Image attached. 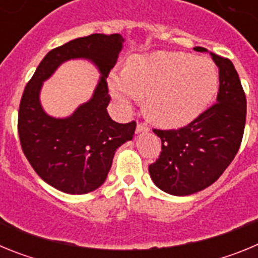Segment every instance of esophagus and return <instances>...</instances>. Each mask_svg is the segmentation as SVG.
Listing matches in <instances>:
<instances>
[{"mask_svg":"<svg viewBox=\"0 0 258 258\" xmlns=\"http://www.w3.org/2000/svg\"><path fill=\"white\" fill-rule=\"evenodd\" d=\"M137 133H143V132H149L150 131V127L147 126L146 124H143V122H138L137 124Z\"/></svg>","mask_w":258,"mask_h":258,"instance_id":"obj_1","label":"esophagus"}]
</instances>
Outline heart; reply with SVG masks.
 Instances as JSON below:
<instances>
[{
	"label": "heart",
	"mask_w": 258,
	"mask_h": 258,
	"mask_svg": "<svg viewBox=\"0 0 258 258\" xmlns=\"http://www.w3.org/2000/svg\"><path fill=\"white\" fill-rule=\"evenodd\" d=\"M109 85L125 107L146 95V112L152 121L177 127L195 120L211 104L218 92V75L206 58L156 51L132 56L125 72L112 74Z\"/></svg>",
	"instance_id": "b5f03b06"
}]
</instances>
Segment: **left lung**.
<instances>
[{"label":"left lung","mask_w":258,"mask_h":258,"mask_svg":"<svg viewBox=\"0 0 258 258\" xmlns=\"http://www.w3.org/2000/svg\"><path fill=\"white\" fill-rule=\"evenodd\" d=\"M218 67L217 102L179 129H154L161 152L150 164L160 190L186 197L211 186L234 160L245 126L247 99L231 60L211 52Z\"/></svg>","instance_id":"1"}]
</instances>
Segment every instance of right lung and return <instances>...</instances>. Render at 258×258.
Instances as JSON below:
<instances>
[{"mask_svg":"<svg viewBox=\"0 0 258 258\" xmlns=\"http://www.w3.org/2000/svg\"><path fill=\"white\" fill-rule=\"evenodd\" d=\"M124 38L118 33L79 37L50 50L27 84L20 99L18 133L22 150L35 172L67 194L94 191L106 181L118 146L133 138L136 121L118 124L109 117L107 77L115 67ZM94 61L102 77L95 95L67 119L47 116L38 101L42 81L64 60Z\"/></svg>","mask_w":258,"mask_h":258,"instance_id":"add662e5","label":"right lung"}]
</instances>
